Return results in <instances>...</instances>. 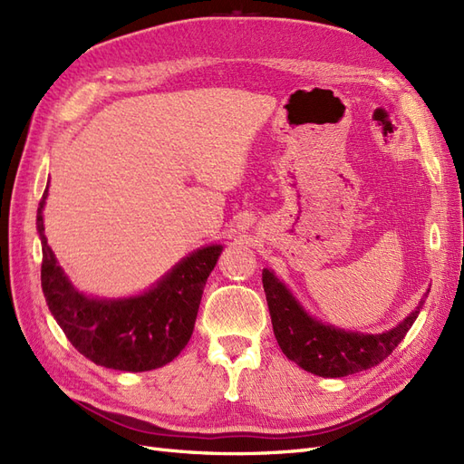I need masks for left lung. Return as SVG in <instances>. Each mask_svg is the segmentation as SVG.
Listing matches in <instances>:
<instances>
[{
	"instance_id": "obj_1",
	"label": "left lung",
	"mask_w": 464,
	"mask_h": 464,
	"mask_svg": "<svg viewBox=\"0 0 464 464\" xmlns=\"http://www.w3.org/2000/svg\"><path fill=\"white\" fill-rule=\"evenodd\" d=\"M263 288L278 346L302 370L321 377H344L377 366L399 346L424 304L395 329L358 334L312 319L269 269H263Z\"/></svg>"
}]
</instances>
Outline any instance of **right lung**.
<instances>
[{"mask_svg":"<svg viewBox=\"0 0 464 464\" xmlns=\"http://www.w3.org/2000/svg\"><path fill=\"white\" fill-rule=\"evenodd\" d=\"M46 198L48 188L36 215L42 242V292L69 343L98 366L120 372H147L172 362L191 339L203 288L222 246L198 249L141 296L87 298L69 283L48 246L42 220Z\"/></svg>","mask_w":464,"mask_h":464,"instance_id":"1","label":"right lung"}]
</instances>
